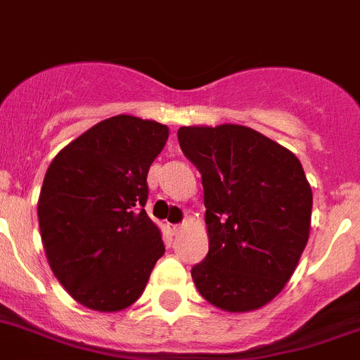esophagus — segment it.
<instances>
[{"mask_svg": "<svg viewBox=\"0 0 360 360\" xmlns=\"http://www.w3.org/2000/svg\"><path fill=\"white\" fill-rule=\"evenodd\" d=\"M169 231L173 233V235H178V233L182 231V226H180V224H171V226H169Z\"/></svg>", "mask_w": 360, "mask_h": 360, "instance_id": "34e87169", "label": "esophagus"}]
</instances>
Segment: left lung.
I'll list each match as a JSON object with an SVG mask.
<instances>
[{"mask_svg": "<svg viewBox=\"0 0 360 360\" xmlns=\"http://www.w3.org/2000/svg\"><path fill=\"white\" fill-rule=\"evenodd\" d=\"M202 174L210 253L191 269L198 293L229 313L284 290L308 244L313 193L299 158L245 125L178 129Z\"/></svg>", "mask_w": 360, "mask_h": 360, "instance_id": "left-lung-1", "label": "left lung"}]
</instances>
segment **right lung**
<instances>
[{"label": "right lung", "instance_id": "add662e5", "mask_svg": "<svg viewBox=\"0 0 360 360\" xmlns=\"http://www.w3.org/2000/svg\"><path fill=\"white\" fill-rule=\"evenodd\" d=\"M167 138V125L118 115L49 165L38 200L43 250L58 282L85 308H129L164 255L162 233L142 207L147 173Z\"/></svg>", "mask_w": 360, "mask_h": 360}]
</instances>
